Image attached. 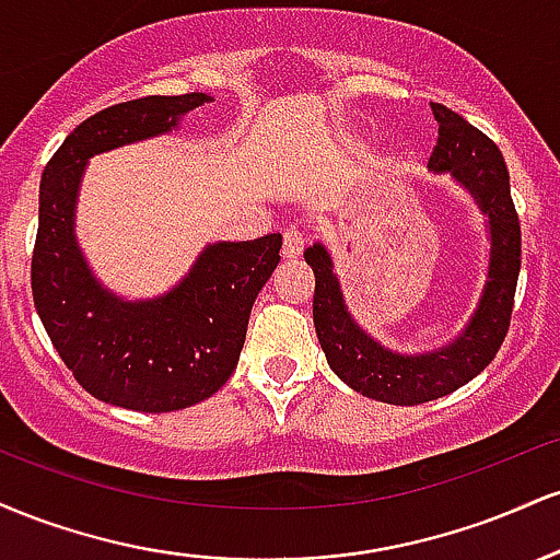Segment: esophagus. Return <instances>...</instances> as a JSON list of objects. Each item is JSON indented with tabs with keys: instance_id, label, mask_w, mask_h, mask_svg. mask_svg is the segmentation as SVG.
<instances>
[{
	"instance_id": "34e87169",
	"label": "esophagus",
	"mask_w": 560,
	"mask_h": 560,
	"mask_svg": "<svg viewBox=\"0 0 560 560\" xmlns=\"http://www.w3.org/2000/svg\"><path fill=\"white\" fill-rule=\"evenodd\" d=\"M302 249H305V234L298 229H287L284 231V247H281V253H284L287 260H298L302 255Z\"/></svg>"
}]
</instances>
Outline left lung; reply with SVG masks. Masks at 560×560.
<instances>
[{
    "mask_svg": "<svg viewBox=\"0 0 560 560\" xmlns=\"http://www.w3.org/2000/svg\"><path fill=\"white\" fill-rule=\"evenodd\" d=\"M432 113L440 133L429 168L450 173L464 186L477 199L490 229V268L466 329L432 352H392L350 316L329 249L320 242L305 249L307 266L316 273L313 324L326 361L347 387L389 405H421L445 397L490 365L511 326L513 294L522 268V226L498 144L445 105L432 102Z\"/></svg>",
    "mask_w": 560,
    "mask_h": 560,
    "instance_id": "left-lung-1",
    "label": "left lung"
}]
</instances>
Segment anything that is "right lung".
<instances>
[{
	"label": "right lung",
	"instance_id": "right-lung-1",
	"mask_svg": "<svg viewBox=\"0 0 560 560\" xmlns=\"http://www.w3.org/2000/svg\"><path fill=\"white\" fill-rule=\"evenodd\" d=\"M208 94L141 96L100 110L68 133L42 173L31 289L44 329L96 400L168 413L215 395L240 363L258 292L279 266L281 234L215 242L155 300L102 287L75 240V199L89 158L160 137Z\"/></svg>",
	"mask_w": 560,
	"mask_h": 560
}]
</instances>
